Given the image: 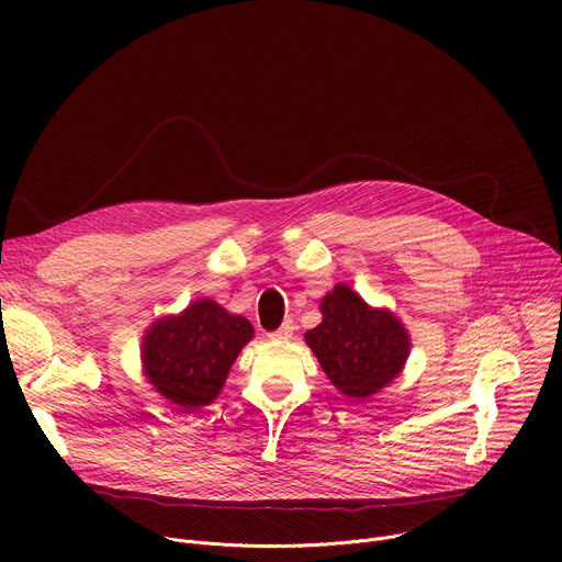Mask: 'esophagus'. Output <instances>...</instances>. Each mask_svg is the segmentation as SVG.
<instances>
[{
	"mask_svg": "<svg viewBox=\"0 0 562 562\" xmlns=\"http://www.w3.org/2000/svg\"><path fill=\"white\" fill-rule=\"evenodd\" d=\"M293 331H295V325H293V319H284V323H282V327H280L278 331L269 334V338H271V340H289V338L293 336Z\"/></svg>",
	"mask_w": 562,
	"mask_h": 562,
	"instance_id": "obj_1",
	"label": "esophagus"
}]
</instances>
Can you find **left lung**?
I'll use <instances>...</instances> for the list:
<instances>
[{"label": "left lung", "mask_w": 562, "mask_h": 562, "mask_svg": "<svg viewBox=\"0 0 562 562\" xmlns=\"http://www.w3.org/2000/svg\"><path fill=\"white\" fill-rule=\"evenodd\" d=\"M319 313L323 323L304 342L342 395L362 403L403 373L412 336L393 311L367 304L340 282L319 302Z\"/></svg>", "instance_id": "8db88e82"}]
</instances>
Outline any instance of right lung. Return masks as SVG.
Segmentation results:
<instances>
[{
  "mask_svg": "<svg viewBox=\"0 0 562 562\" xmlns=\"http://www.w3.org/2000/svg\"><path fill=\"white\" fill-rule=\"evenodd\" d=\"M254 334L245 315L200 297L176 315L157 317L144 331L142 373L180 414H193L220 395L235 358Z\"/></svg>",
  "mask_w": 562,
  "mask_h": 562,
  "instance_id": "obj_1",
  "label": "right lung"
}]
</instances>
